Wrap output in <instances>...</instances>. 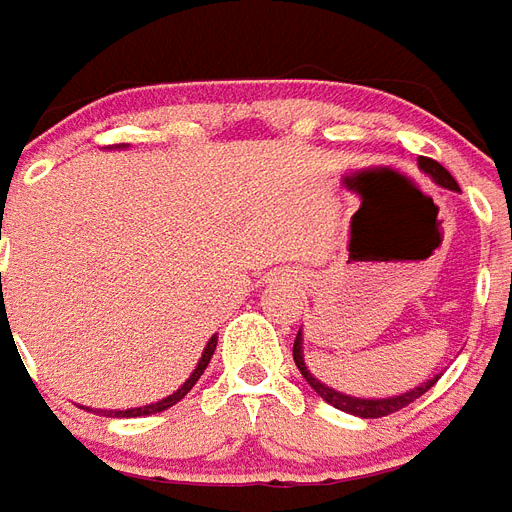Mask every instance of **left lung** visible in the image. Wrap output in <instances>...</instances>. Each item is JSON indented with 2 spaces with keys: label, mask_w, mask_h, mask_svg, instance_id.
<instances>
[{
  "label": "left lung",
  "mask_w": 512,
  "mask_h": 512,
  "mask_svg": "<svg viewBox=\"0 0 512 512\" xmlns=\"http://www.w3.org/2000/svg\"><path fill=\"white\" fill-rule=\"evenodd\" d=\"M418 168L423 170V173H429L431 179H434V184H439V187L450 189V192H461L456 179H453V176H450L448 170L442 168L439 162L429 160V157H420ZM293 361L295 366H298V372L304 374V380L312 385L314 393H317L320 399L328 401V404L336 407V410L347 412V415H358V418H382V415H391V412L401 410V407H407V404H412L415 399H420V396L429 391L431 385L439 380V374H434L431 380L420 382V385H415V388H410V391L396 393V396H385V399H363V396H350V393L336 391V388L325 385L323 380H317V377L309 372V366H306L304 361V331H298V336H295Z\"/></svg>",
  "instance_id": "8db88e82"
}]
</instances>
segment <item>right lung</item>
Segmentation results:
<instances>
[{"mask_svg":"<svg viewBox=\"0 0 512 512\" xmlns=\"http://www.w3.org/2000/svg\"><path fill=\"white\" fill-rule=\"evenodd\" d=\"M108 149H113V146H108ZM116 149H127V146H116ZM214 350H217V333H214V336L208 339V344L203 347V355H200L198 366L192 369V374H189L187 380H184V385H181L179 391H173L170 396H165V399L154 401V404H146V407H132V410H97V412L108 415V418H140V415H154V412L168 410V407L179 404V401L184 399V396H187L192 388H195V382L200 380V374L206 372V366H208V361H211Z\"/></svg>","mask_w":512,"mask_h":512,"instance_id":"1","label":"right lung"}]
</instances>
